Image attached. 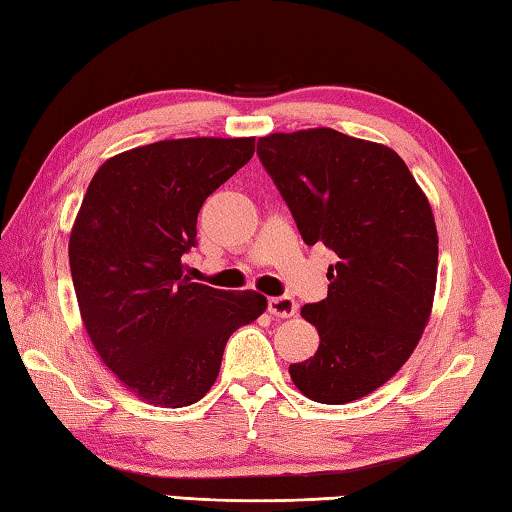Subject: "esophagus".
I'll return each mask as SVG.
<instances>
[{
	"label": "esophagus",
	"instance_id": "1",
	"mask_svg": "<svg viewBox=\"0 0 512 512\" xmlns=\"http://www.w3.org/2000/svg\"><path fill=\"white\" fill-rule=\"evenodd\" d=\"M268 311H271L275 318H291V316H296L298 302L293 300L291 296L268 298Z\"/></svg>",
	"mask_w": 512,
	"mask_h": 512
}]
</instances>
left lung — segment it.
<instances>
[{"mask_svg": "<svg viewBox=\"0 0 512 512\" xmlns=\"http://www.w3.org/2000/svg\"><path fill=\"white\" fill-rule=\"evenodd\" d=\"M257 155L305 244L339 257L327 298L302 307L320 345L291 363L293 384L314 402L359 400L404 366L429 320L438 235L427 196L393 149L332 128L259 137Z\"/></svg>", "mask_w": 512, "mask_h": 512, "instance_id": "1", "label": "left lung"}]
</instances>
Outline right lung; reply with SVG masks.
I'll return each mask as SVG.
<instances>
[{"mask_svg": "<svg viewBox=\"0 0 512 512\" xmlns=\"http://www.w3.org/2000/svg\"><path fill=\"white\" fill-rule=\"evenodd\" d=\"M253 137L140 146L94 173L69 237L83 325L103 363L144 402L180 409L210 391L230 334L264 314L255 291L192 282L205 198L253 158Z\"/></svg>", "mask_w": 512, "mask_h": 512, "instance_id": "obj_1", "label": "right lung"}]
</instances>
